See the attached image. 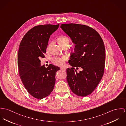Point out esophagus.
I'll list each match as a JSON object with an SVG mask.
<instances>
[{
	"label": "esophagus",
	"mask_w": 126,
	"mask_h": 126,
	"mask_svg": "<svg viewBox=\"0 0 126 126\" xmlns=\"http://www.w3.org/2000/svg\"><path fill=\"white\" fill-rule=\"evenodd\" d=\"M60 69L62 70H63V71H65L66 70V69L65 67H61Z\"/></svg>",
	"instance_id": "obj_1"
}]
</instances>
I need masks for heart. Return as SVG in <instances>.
<instances>
[{
    "label": "heart",
    "mask_w": 126,
    "mask_h": 126,
    "mask_svg": "<svg viewBox=\"0 0 126 126\" xmlns=\"http://www.w3.org/2000/svg\"><path fill=\"white\" fill-rule=\"evenodd\" d=\"M57 41L60 44L64 47L65 46L69 45L70 43V40L69 38L65 36H60L58 38ZM53 44V42H50L48 43L47 46V50L49 51L51 47ZM67 57L66 56H62L59 57L56 56L55 57L52 59V62L57 66H62L65 64V61L67 60Z\"/></svg>",
    "instance_id": "b5f03b06"
}]
</instances>
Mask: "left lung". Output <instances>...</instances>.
<instances>
[{
    "label": "left lung",
    "mask_w": 126,
    "mask_h": 126,
    "mask_svg": "<svg viewBox=\"0 0 126 126\" xmlns=\"http://www.w3.org/2000/svg\"><path fill=\"white\" fill-rule=\"evenodd\" d=\"M60 28L75 44L67 69V80L73 93L85 97L93 92L101 80L105 63V46L98 32L88 26L63 24ZM80 67L82 71L77 70Z\"/></svg>",
    "instance_id": "8db88e82"
}]
</instances>
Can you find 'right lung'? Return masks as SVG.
<instances>
[{
    "label": "right lung",
    "instance_id": "1",
    "mask_svg": "<svg viewBox=\"0 0 126 126\" xmlns=\"http://www.w3.org/2000/svg\"><path fill=\"white\" fill-rule=\"evenodd\" d=\"M59 24L39 25L30 29L20 44L18 68L20 79L28 93L33 97L42 99L53 91L56 71L60 69L52 64L41 66L50 35Z\"/></svg>",
    "mask_w": 126,
    "mask_h": 126
}]
</instances>
